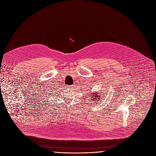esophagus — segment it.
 Returning a JSON list of instances; mask_svg holds the SVG:
<instances>
[{
	"label": "esophagus",
	"instance_id": "34e87169",
	"mask_svg": "<svg viewBox=\"0 0 156 156\" xmlns=\"http://www.w3.org/2000/svg\"><path fill=\"white\" fill-rule=\"evenodd\" d=\"M73 86H71V87H73Z\"/></svg>",
	"mask_w": 156,
	"mask_h": 156
}]
</instances>
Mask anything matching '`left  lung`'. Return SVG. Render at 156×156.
Returning a JSON list of instances; mask_svg holds the SVG:
<instances>
[{"mask_svg": "<svg viewBox=\"0 0 156 156\" xmlns=\"http://www.w3.org/2000/svg\"><path fill=\"white\" fill-rule=\"evenodd\" d=\"M91 94L90 96H92V98H91V100L96 101L97 100L99 99V95H100V94L99 93H96V92L92 93V92H91ZM91 100H90V101H91Z\"/></svg>", "mask_w": 156, "mask_h": 156, "instance_id": "obj_1", "label": "left lung"}]
</instances>
